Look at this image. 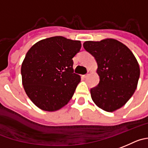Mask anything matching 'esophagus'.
<instances>
[{
	"label": "esophagus",
	"mask_w": 148,
	"mask_h": 148,
	"mask_svg": "<svg viewBox=\"0 0 148 148\" xmlns=\"http://www.w3.org/2000/svg\"><path fill=\"white\" fill-rule=\"evenodd\" d=\"M90 71H88V74H85V75H83V77H84V78H87V77H88V76L90 75Z\"/></svg>",
	"instance_id": "obj_1"
}]
</instances>
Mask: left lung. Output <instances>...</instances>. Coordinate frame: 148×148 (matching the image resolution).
I'll return each instance as SVG.
<instances>
[{
  "mask_svg": "<svg viewBox=\"0 0 148 148\" xmlns=\"http://www.w3.org/2000/svg\"><path fill=\"white\" fill-rule=\"evenodd\" d=\"M86 51L97 62L100 81L90 89L91 98L99 108L114 112L125 104L136 89L139 66L132 51L121 41L106 38L84 42Z\"/></svg>",
  "mask_w": 148,
  "mask_h": 148,
  "instance_id": "obj_1",
  "label": "left lung"
}]
</instances>
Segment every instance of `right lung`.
<instances>
[{
    "mask_svg": "<svg viewBox=\"0 0 148 148\" xmlns=\"http://www.w3.org/2000/svg\"><path fill=\"white\" fill-rule=\"evenodd\" d=\"M81 46L80 41L53 36L27 51L21 66L22 81L27 96L38 108L55 112L71 100L81 80L74 73L72 60Z\"/></svg>",
    "mask_w": 148,
    "mask_h": 148,
    "instance_id": "right-lung-1",
    "label": "right lung"
}]
</instances>
